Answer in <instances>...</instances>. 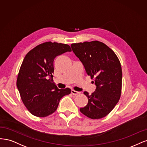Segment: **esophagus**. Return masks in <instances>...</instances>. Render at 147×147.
I'll use <instances>...</instances> for the list:
<instances>
[{"mask_svg":"<svg viewBox=\"0 0 147 147\" xmlns=\"http://www.w3.org/2000/svg\"><path fill=\"white\" fill-rule=\"evenodd\" d=\"M71 93L73 94V95H78V94H79L80 93V92H77V91H75V90H71Z\"/></svg>","mask_w":147,"mask_h":147,"instance_id":"1","label":"esophagus"}]
</instances>
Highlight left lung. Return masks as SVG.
Returning <instances> with one entry per match:
<instances>
[{"label": "left lung", "instance_id": "left-lung-1", "mask_svg": "<svg viewBox=\"0 0 147 147\" xmlns=\"http://www.w3.org/2000/svg\"><path fill=\"white\" fill-rule=\"evenodd\" d=\"M71 47L96 86L91 94L84 92L88 102L80 111L91 119L105 117L113 110L121 96L122 70L120 60L110 48L98 41L73 43Z\"/></svg>", "mask_w": 147, "mask_h": 147}]
</instances>
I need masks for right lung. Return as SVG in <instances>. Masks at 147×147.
<instances>
[{
	"label": "right lung",
	"instance_id": "obj_1",
	"mask_svg": "<svg viewBox=\"0 0 147 147\" xmlns=\"http://www.w3.org/2000/svg\"><path fill=\"white\" fill-rule=\"evenodd\" d=\"M70 51L67 44L49 41L36 46L25 56L16 86L24 105L33 115L46 117L52 114L61 98L71 93L69 88H58L53 79L54 59Z\"/></svg>",
	"mask_w": 147,
	"mask_h": 147
}]
</instances>
